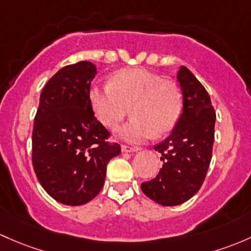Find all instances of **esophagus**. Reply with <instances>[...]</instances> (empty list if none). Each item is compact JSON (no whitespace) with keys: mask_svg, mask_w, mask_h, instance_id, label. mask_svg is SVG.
Instances as JSON below:
<instances>
[{"mask_svg":"<svg viewBox=\"0 0 251 251\" xmlns=\"http://www.w3.org/2000/svg\"><path fill=\"white\" fill-rule=\"evenodd\" d=\"M139 149H141L139 147H131V146H126V144H123V146H121V150H123V152H133Z\"/></svg>","mask_w":251,"mask_h":251,"instance_id":"obj_1","label":"esophagus"}]
</instances>
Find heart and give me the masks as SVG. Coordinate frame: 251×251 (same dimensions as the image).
<instances>
[{"mask_svg": "<svg viewBox=\"0 0 251 251\" xmlns=\"http://www.w3.org/2000/svg\"><path fill=\"white\" fill-rule=\"evenodd\" d=\"M89 100L96 117L110 130L118 127L130 109L132 119L121 128L128 142L168 133L183 109L179 86L143 68L119 71L109 84L92 86Z\"/></svg>", "mask_w": 251, "mask_h": 251, "instance_id": "b5f03b06", "label": "heart"}]
</instances>
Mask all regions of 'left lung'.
Listing matches in <instances>:
<instances>
[{
    "label": "left lung",
    "instance_id": "left-lung-1",
    "mask_svg": "<svg viewBox=\"0 0 251 251\" xmlns=\"http://www.w3.org/2000/svg\"><path fill=\"white\" fill-rule=\"evenodd\" d=\"M176 77L183 90V113L172 133L154 147L162 155V168L141 185L144 195L161 205L181 204L201 189L214 143L216 115L209 94L185 66Z\"/></svg>",
    "mask_w": 251,
    "mask_h": 251
}]
</instances>
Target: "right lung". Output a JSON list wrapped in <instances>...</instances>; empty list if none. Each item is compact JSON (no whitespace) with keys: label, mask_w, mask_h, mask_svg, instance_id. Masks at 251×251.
I'll return each mask as SVG.
<instances>
[{"label":"right lung","mask_w":251,"mask_h":251,"mask_svg":"<svg viewBox=\"0 0 251 251\" xmlns=\"http://www.w3.org/2000/svg\"><path fill=\"white\" fill-rule=\"evenodd\" d=\"M96 67L79 61L57 71L42 90L32 131V166L57 202L80 205L103 188L107 165L121 151L97 120L89 92Z\"/></svg>","instance_id":"obj_1"}]
</instances>
